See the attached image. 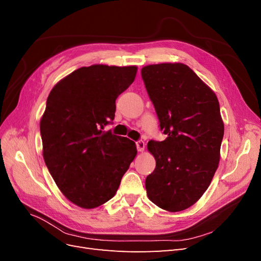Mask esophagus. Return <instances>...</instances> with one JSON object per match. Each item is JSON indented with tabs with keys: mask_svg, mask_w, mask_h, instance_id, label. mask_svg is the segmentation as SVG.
Wrapping results in <instances>:
<instances>
[{
	"mask_svg": "<svg viewBox=\"0 0 261 261\" xmlns=\"http://www.w3.org/2000/svg\"><path fill=\"white\" fill-rule=\"evenodd\" d=\"M136 147H137V150L139 152H143L145 150V143L143 140H139L136 143Z\"/></svg>",
	"mask_w": 261,
	"mask_h": 261,
	"instance_id": "1",
	"label": "esophagus"
}]
</instances>
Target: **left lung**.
Returning a JSON list of instances; mask_svg holds the SVG:
<instances>
[{"label":"left lung","instance_id":"1","mask_svg":"<svg viewBox=\"0 0 261 261\" xmlns=\"http://www.w3.org/2000/svg\"><path fill=\"white\" fill-rule=\"evenodd\" d=\"M141 76L168 137L150 140L155 169L146 178L148 198L170 212L199 200L218 169L224 124L213 90L183 63L141 68Z\"/></svg>","mask_w":261,"mask_h":261}]
</instances>
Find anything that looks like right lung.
I'll return each instance as SVG.
<instances>
[{
	"label": "right lung",
	"instance_id": "obj_1",
	"mask_svg": "<svg viewBox=\"0 0 261 261\" xmlns=\"http://www.w3.org/2000/svg\"><path fill=\"white\" fill-rule=\"evenodd\" d=\"M137 66L81 67L55 85L40 120L42 154L55 184L84 209L110 200L137 154L127 137L103 130Z\"/></svg>",
	"mask_w": 261,
	"mask_h": 261
}]
</instances>
